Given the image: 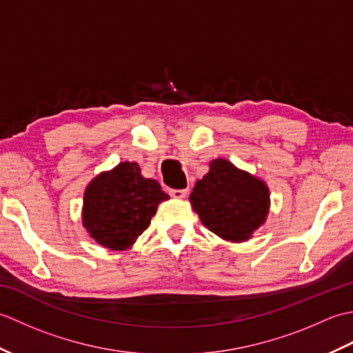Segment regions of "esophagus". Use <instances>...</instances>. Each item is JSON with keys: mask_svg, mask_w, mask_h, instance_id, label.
Returning a JSON list of instances; mask_svg holds the SVG:
<instances>
[{"mask_svg": "<svg viewBox=\"0 0 353 353\" xmlns=\"http://www.w3.org/2000/svg\"><path fill=\"white\" fill-rule=\"evenodd\" d=\"M186 194H188V190H171V191H170V196H171L172 199H177V200L185 199Z\"/></svg>", "mask_w": 353, "mask_h": 353, "instance_id": "obj_1", "label": "esophagus"}]
</instances>
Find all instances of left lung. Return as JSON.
I'll use <instances>...</instances> for the list:
<instances>
[{
  "label": "left lung",
  "instance_id": "obj_1",
  "mask_svg": "<svg viewBox=\"0 0 353 353\" xmlns=\"http://www.w3.org/2000/svg\"><path fill=\"white\" fill-rule=\"evenodd\" d=\"M190 201L212 234L224 241L243 243L265 223L270 190L262 179L219 157L209 162L208 174L197 181Z\"/></svg>",
  "mask_w": 353,
  "mask_h": 353
}]
</instances>
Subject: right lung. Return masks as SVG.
<instances>
[{"mask_svg":"<svg viewBox=\"0 0 353 353\" xmlns=\"http://www.w3.org/2000/svg\"><path fill=\"white\" fill-rule=\"evenodd\" d=\"M154 179L141 174L137 162H121L103 171L86 186L81 223L97 244L110 250H129L168 200Z\"/></svg>","mask_w":353,"mask_h":353,"instance_id":"right-lung-1","label":"right lung"}]
</instances>
